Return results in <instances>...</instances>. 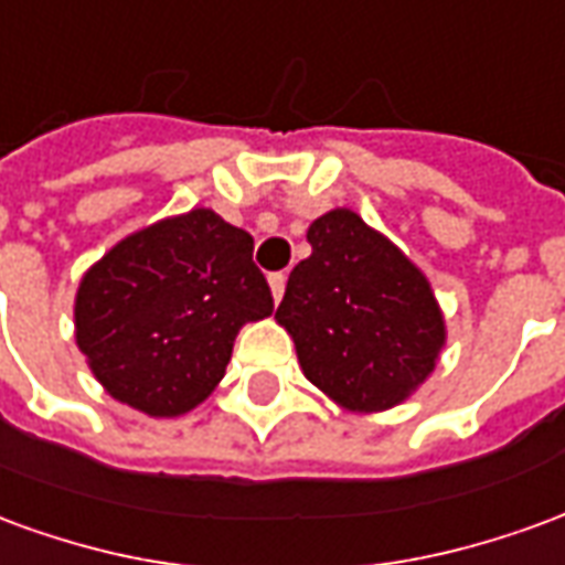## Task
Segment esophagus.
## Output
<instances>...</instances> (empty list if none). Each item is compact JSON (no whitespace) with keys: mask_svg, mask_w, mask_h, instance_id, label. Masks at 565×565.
I'll return each mask as SVG.
<instances>
[{"mask_svg":"<svg viewBox=\"0 0 565 565\" xmlns=\"http://www.w3.org/2000/svg\"><path fill=\"white\" fill-rule=\"evenodd\" d=\"M269 287H271V296H275V302H281L284 287H287V275H284V271H275V275H269Z\"/></svg>","mask_w":565,"mask_h":565,"instance_id":"1","label":"esophagus"}]
</instances>
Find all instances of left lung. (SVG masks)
<instances>
[{"label":"left lung","mask_w":565,"mask_h":565,"mask_svg":"<svg viewBox=\"0 0 565 565\" xmlns=\"http://www.w3.org/2000/svg\"><path fill=\"white\" fill-rule=\"evenodd\" d=\"M311 257L290 278L275 320L306 379L348 412H384L436 369L445 318L433 287L391 238L351 209L308 226Z\"/></svg>","instance_id":"left-lung-1"}]
</instances>
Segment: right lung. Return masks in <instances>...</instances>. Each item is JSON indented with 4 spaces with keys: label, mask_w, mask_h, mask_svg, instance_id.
<instances>
[{
    "label": "right lung",
    "mask_w": 565,
    "mask_h": 565,
    "mask_svg": "<svg viewBox=\"0 0 565 565\" xmlns=\"http://www.w3.org/2000/svg\"><path fill=\"white\" fill-rule=\"evenodd\" d=\"M254 238L193 209L117 242L75 296V339L117 403L150 417L196 408L247 320L269 318L271 290Z\"/></svg>",
    "instance_id": "obj_1"
}]
</instances>
